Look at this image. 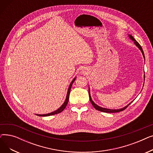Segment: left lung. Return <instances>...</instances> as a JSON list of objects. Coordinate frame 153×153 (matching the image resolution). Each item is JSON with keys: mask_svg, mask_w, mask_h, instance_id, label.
<instances>
[{"mask_svg": "<svg viewBox=\"0 0 153 153\" xmlns=\"http://www.w3.org/2000/svg\"><path fill=\"white\" fill-rule=\"evenodd\" d=\"M128 37H129V38H130L131 40H132V41L134 42V44L139 48V50H140L141 51V53H142V54H143V58H144V60H145V57H144V52H143V49H142L141 46H140V45L137 42H136V40L133 37V36H132L131 35H128ZM144 79H145V76H144ZM89 95L90 101H91V103L92 104L93 107H94L96 110H97L100 111H102V112H106V113H116V112H119V111H123V110H124L125 108H126V107H127L128 105H130V103L133 102V101H132V102H130L129 104H128V105H127L126 106H125V107H124L123 108H120V109H110V108H103V107H100V106H99L98 105H97V104H96V103L92 100V98H91V92H90V88H89Z\"/></svg>", "mask_w": 153, "mask_h": 153, "instance_id": "8db88e82", "label": "left lung"}]
</instances>
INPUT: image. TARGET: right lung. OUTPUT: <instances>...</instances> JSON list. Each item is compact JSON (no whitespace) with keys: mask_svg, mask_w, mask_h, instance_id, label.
Instances as JSON below:
<instances>
[{"mask_svg":"<svg viewBox=\"0 0 153 153\" xmlns=\"http://www.w3.org/2000/svg\"><path fill=\"white\" fill-rule=\"evenodd\" d=\"M76 79V77H75L73 80L71 81V82L70 83V85L68 87V92H67V94H66V99H65V101L64 102V103L62 104V105L56 110L53 111V112H51V113H49V114H43V115H41V114H36V115L38 116H40V117H47V116H50V115H55V114H59L60 112H61L64 108H66L67 104L68 103V101H69V94H70V91H71V87H72V84L74 83V81Z\"/></svg>","mask_w":153,"mask_h":153,"instance_id":"obj_1","label":"right lung"}]
</instances>
